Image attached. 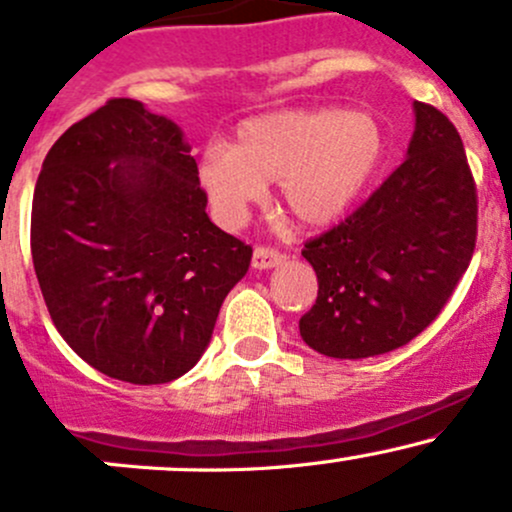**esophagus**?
<instances>
[{
	"instance_id": "1",
	"label": "esophagus",
	"mask_w": 512,
	"mask_h": 512,
	"mask_svg": "<svg viewBox=\"0 0 512 512\" xmlns=\"http://www.w3.org/2000/svg\"><path fill=\"white\" fill-rule=\"evenodd\" d=\"M282 262H285V255L272 250V247H255V252H252V267L255 270H272V267L282 265Z\"/></svg>"
}]
</instances>
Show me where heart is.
<instances>
[{
  "instance_id": "heart-1",
  "label": "heart",
  "mask_w": 512,
  "mask_h": 512,
  "mask_svg": "<svg viewBox=\"0 0 512 512\" xmlns=\"http://www.w3.org/2000/svg\"><path fill=\"white\" fill-rule=\"evenodd\" d=\"M386 156L384 123L371 111L334 106L287 108L237 126L232 146L210 143L198 183L225 227L247 220L267 185L299 227L319 230L354 208Z\"/></svg>"
}]
</instances>
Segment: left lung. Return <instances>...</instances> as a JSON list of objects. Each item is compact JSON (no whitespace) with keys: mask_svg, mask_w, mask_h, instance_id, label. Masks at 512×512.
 Masks as SVG:
<instances>
[{"mask_svg":"<svg viewBox=\"0 0 512 512\" xmlns=\"http://www.w3.org/2000/svg\"><path fill=\"white\" fill-rule=\"evenodd\" d=\"M406 160L342 225L304 245L319 282L299 319L314 352L366 359L418 337L456 289L476 247V183L456 126L414 101Z\"/></svg>","mask_w":512,"mask_h":512,"instance_id":"obj_1","label":"left lung"}]
</instances>
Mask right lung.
<instances>
[{"label": "right lung", "instance_id": "add662e5", "mask_svg": "<svg viewBox=\"0 0 512 512\" xmlns=\"http://www.w3.org/2000/svg\"><path fill=\"white\" fill-rule=\"evenodd\" d=\"M183 131L111 98L46 153L32 257L51 319L101 374L165 384L208 349L252 247L210 223Z\"/></svg>", "mask_w": 512, "mask_h": 512}]
</instances>
